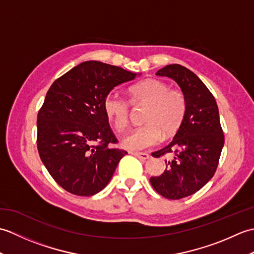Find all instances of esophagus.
Returning a JSON list of instances; mask_svg holds the SVG:
<instances>
[{"label":"esophagus","mask_w":254,"mask_h":254,"mask_svg":"<svg viewBox=\"0 0 254 254\" xmlns=\"http://www.w3.org/2000/svg\"><path fill=\"white\" fill-rule=\"evenodd\" d=\"M130 153L135 156V157L142 159V160H146L149 158V155L147 153H137V152H130Z\"/></svg>","instance_id":"obj_1"}]
</instances>
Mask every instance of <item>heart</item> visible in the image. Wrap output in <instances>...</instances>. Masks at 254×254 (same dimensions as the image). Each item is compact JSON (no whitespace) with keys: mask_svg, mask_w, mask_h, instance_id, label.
I'll use <instances>...</instances> for the list:
<instances>
[{"mask_svg":"<svg viewBox=\"0 0 254 254\" xmlns=\"http://www.w3.org/2000/svg\"><path fill=\"white\" fill-rule=\"evenodd\" d=\"M130 101L121 96L108 94L102 107L107 118L118 132H122L130 121L131 104L147 105L142 127L127 133L121 139L124 148L132 152L143 150L157 144L161 134L169 137L179 130L187 112V100L182 90L170 88L159 79H145L128 88Z\"/></svg>","mask_w":254,"mask_h":254,"instance_id":"b5f03b06","label":"heart"}]
</instances>
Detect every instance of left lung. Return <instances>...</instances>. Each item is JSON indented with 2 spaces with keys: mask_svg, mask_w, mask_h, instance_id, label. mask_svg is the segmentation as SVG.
<instances>
[{
  "mask_svg": "<svg viewBox=\"0 0 254 254\" xmlns=\"http://www.w3.org/2000/svg\"><path fill=\"white\" fill-rule=\"evenodd\" d=\"M179 84L187 100L185 120L174 139L153 157L166 156L163 175L150 178L155 191L166 198L192 195L216 172L225 136L213 94L190 69L169 64L157 72Z\"/></svg>",
  "mask_w": 254,
  "mask_h": 254,
  "instance_id": "left-lung-1",
  "label": "left lung"
}]
</instances>
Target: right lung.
Listing matches in <instances>:
<instances>
[{"label": "right lung", "instance_id": "1", "mask_svg": "<svg viewBox=\"0 0 254 254\" xmlns=\"http://www.w3.org/2000/svg\"><path fill=\"white\" fill-rule=\"evenodd\" d=\"M135 74L87 61L56 79L37 117V148L51 177L79 196L100 192L126 150L118 143L104 111L109 91Z\"/></svg>", "mask_w": 254, "mask_h": 254}]
</instances>
